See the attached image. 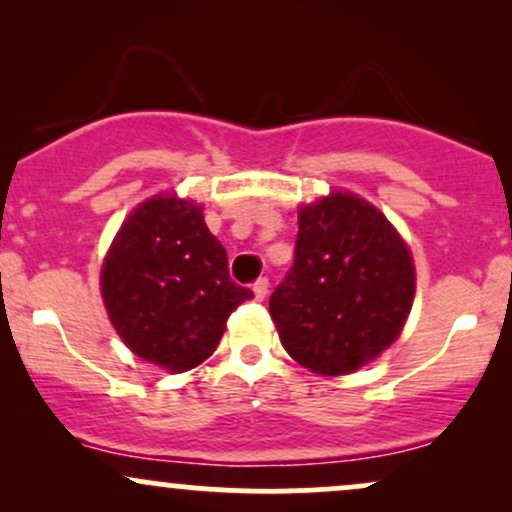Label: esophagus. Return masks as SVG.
<instances>
[{
	"label": "esophagus",
	"mask_w": 512,
	"mask_h": 512,
	"mask_svg": "<svg viewBox=\"0 0 512 512\" xmlns=\"http://www.w3.org/2000/svg\"><path fill=\"white\" fill-rule=\"evenodd\" d=\"M252 291H255L257 301H262V298L267 296V291H269V279H267V276H260V279H257L255 284H252Z\"/></svg>",
	"instance_id": "esophagus-1"
}]
</instances>
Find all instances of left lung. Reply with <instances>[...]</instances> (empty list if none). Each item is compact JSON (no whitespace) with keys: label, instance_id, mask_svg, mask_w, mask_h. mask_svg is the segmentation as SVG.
Segmentation results:
<instances>
[{"label":"left lung","instance_id":"1","mask_svg":"<svg viewBox=\"0 0 512 512\" xmlns=\"http://www.w3.org/2000/svg\"><path fill=\"white\" fill-rule=\"evenodd\" d=\"M411 303V255L378 209L349 192L301 209L293 264L269 298L281 344L301 366L361 368L399 337Z\"/></svg>","mask_w":512,"mask_h":512}]
</instances>
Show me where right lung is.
I'll list each match as a JSON object with an SVG mask.
<instances>
[{
	"label": "right lung",
	"instance_id": "right-lung-1",
	"mask_svg": "<svg viewBox=\"0 0 512 512\" xmlns=\"http://www.w3.org/2000/svg\"><path fill=\"white\" fill-rule=\"evenodd\" d=\"M101 289L122 342L173 373L214 354L228 315L252 298L228 274L226 248L202 207L175 197L149 199L122 223Z\"/></svg>",
	"mask_w": 512,
	"mask_h": 512
}]
</instances>
